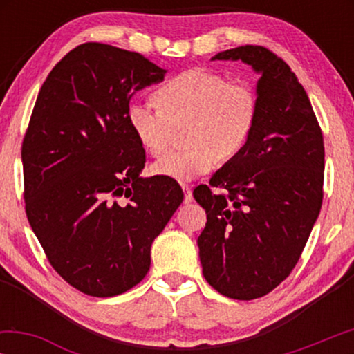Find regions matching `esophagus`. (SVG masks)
Segmentation results:
<instances>
[{"instance_id":"34e87169","label":"esophagus","mask_w":354,"mask_h":354,"mask_svg":"<svg viewBox=\"0 0 354 354\" xmlns=\"http://www.w3.org/2000/svg\"><path fill=\"white\" fill-rule=\"evenodd\" d=\"M182 188H183V192H185V203H190L193 200L192 185L190 183H182Z\"/></svg>"}]
</instances>
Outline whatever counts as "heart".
<instances>
[{
  "label": "heart",
  "instance_id": "b5f03b06",
  "mask_svg": "<svg viewBox=\"0 0 354 354\" xmlns=\"http://www.w3.org/2000/svg\"><path fill=\"white\" fill-rule=\"evenodd\" d=\"M153 101H133L127 122L138 143L151 154L169 147L174 127L188 122L190 147L169 151L151 164L154 176L183 182L205 176L221 158L243 151L258 120V93L246 80H230L207 69H188L169 79Z\"/></svg>",
  "mask_w": 354,
  "mask_h": 354
}]
</instances>
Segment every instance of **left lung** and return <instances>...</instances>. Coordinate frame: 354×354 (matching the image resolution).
Here are the masks:
<instances>
[{"label": "left lung", "mask_w": 354, "mask_h": 354, "mask_svg": "<svg viewBox=\"0 0 354 354\" xmlns=\"http://www.w3.org/2000/svg\"><path fill=\"white\" fill-rule=\"evenodd\" d=\"M212 59H240L261 75L253 137L193 190L207 217L198 236L203 275L224 297L248 301L282 283L303 253L322 206L324 137L303 85L268 48Z\"/></svg>", "instance_id": "1"}]
</instances>
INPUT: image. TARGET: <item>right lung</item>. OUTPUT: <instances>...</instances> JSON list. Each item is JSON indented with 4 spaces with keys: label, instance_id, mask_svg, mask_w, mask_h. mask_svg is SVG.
Wrapping results in <instances>:
<instances>
[{
    "label": "right lung",
    "instance_id": "right-lung-1",
    "mask_svg": "<svg viewBox=\"0 0 354 354\" xmlns=\"http://www.w3.org/2000/svg\"><path fill=\"white\" fill-rule=\"evenodd\" d=\"M166 71L140 53L84 43L53 67L22 142L27 219L53 269L90 297L148 274L149 250L183 200L174 178L140 177L132 96Z\"/></svg>",
    "mask_w": 354,
    "mask_h": 354
}]
</instances>
